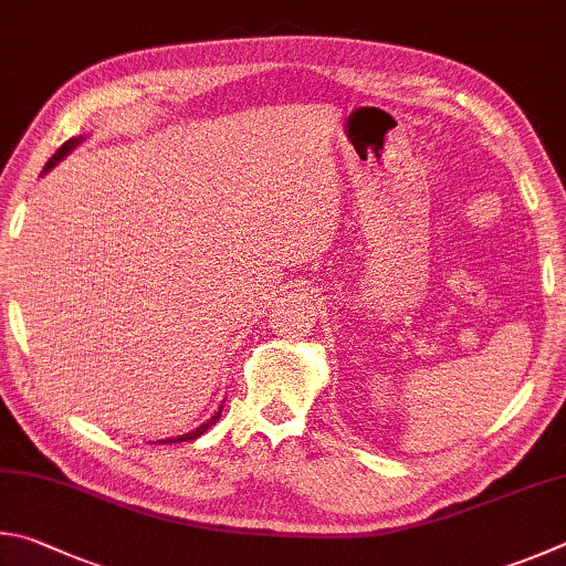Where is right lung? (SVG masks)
<instances>
[{"label": "right lung", "instance_id": "obj_1", "mask_svg": "<svg viewBox=\"0 0 566 566\" xmlns=\"http://www.w3.org/2000/svg\"><path fill=\"white\" fill-rule=\"evenodd\" d=\"M78 142H82V138H69V142H66L62 148H59V151H56L52 158H49V164H46L44 171H49V168H52L56 161H62V158H64L69 151H72V148H74ZM221 412H223V408H218V412L213 415V418L208 420L206 424H201V428H196L193 432H186V434H181V438H171V440H158V444H171V442H186V440H196V438H201V434H203L208 428H211V424H213L218 418H221Z\"/></svg>", "mask_w": 566, "mask_h": 566}]
</instances>
